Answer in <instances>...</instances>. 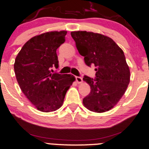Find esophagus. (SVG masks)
<instances>
[{
  "instance_id": "obj_1",
  "label": "esophagus",
  "mask_w": 149,
  "mask_h": 149,
  "mask_svg": "<svg viewBox=\"0 0 149 149\" xmlns=\"http://www.w3.org/2000/svg\"><path fill=\"white\" fill-rule=\"evenodd\" d=\"M75 79H76V82H77L78 84H80L82 82V78L81 77H76Z\"/></svg>"
}]
</instances>
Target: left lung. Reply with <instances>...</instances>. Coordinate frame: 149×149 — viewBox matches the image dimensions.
<instances>
[{
    "label": "left lung",
    "mask_w": 149,
    "mask_h": 149,
    "mask_svg": "<svg viewBox=\"0 0 149 149\" xmlns=\"http://www.w3.org/2000/svg\"><path fill=\"white\" fill-rule=\"evenodd\" d=\"M80 55L85 64L96 67V78L85 76L83 80L90 86V93L83 99L86 108L104 113L116 106L130 82V69L123 52L111 38L86 31H72Z\"/></svg>",
    "instance_id": "1"
}]
</instances>
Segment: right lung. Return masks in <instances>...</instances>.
Instances as JSON below:
<instances>
[{
    "label": "right lung",
    "instance_id": "1",
    "mask_svg": "<svg viewBox=\"0 0 149 149\" xmlns=\"http://www.w3.org/2000/svg\"><path fill=\"white\" fill-rule=\"evenodd\" d=\"M67 31L37 35L23 46L16 56L14 72L21 91L41 112L55 111L63 105L64 97L75 81L72 74H52L58 68L56 49L65 41Z\"/></svg>",
    "mask_w": 149,
    "mask_h": 149
}]
</instances>
